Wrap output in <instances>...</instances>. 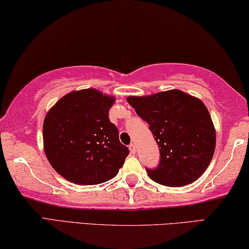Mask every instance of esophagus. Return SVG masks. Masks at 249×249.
<instances>
[{"instance_id":"obj_1","label":"esophagus","mask_w":249,"mask_h":249,"mask_svg":"<svg viewBox=\"0 0 249 249\" xmlns=\"http://www.w3.org/2000/svg\"><path fill=\"white\" fill-rule=\"evenodd\" d=\"M129 149H130V151H131V153H136V145L133 144V143H131V144L129 145Z\"/></svg>"}]
</instances>
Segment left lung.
Returning <instances> with one entry per match:
<instances>
[{"label": "left lung", "mask_w": 249, "mask_h": 249, "mask_svg": "<svg viewBox=\"0 0 249 249\" xmlns=\"http://www.w3.org/2000/svg\"><path fill=\"white\" fill-rule=\"evenodd\" d=\"M127 100L159 145V165L145 168L151 179L168 187L197 180L215 150L214 125L201 100L178 89Z\"/></svg>", "instance_id": "8db88e82"}]
</instances>
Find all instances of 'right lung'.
Here are the masks:
<instances>
[{
  "instance_id": "right-lung-1",
  "label": "right lung",
  "mask_w": 249,
  "mask_h": 249,
  "mask_svg": "<svg viewBox=\"0 0 249 249\" xmlns=\"http://www.w3.org/2000/svg\"><path fill=\"white\" fill-rule=\"evenodd\" d=\"M115 98L89 89L61 98L43 122V146L51 166L77 185H98L115 177L129 155L109 120Z\"/></svg>"
}]
</instances>
